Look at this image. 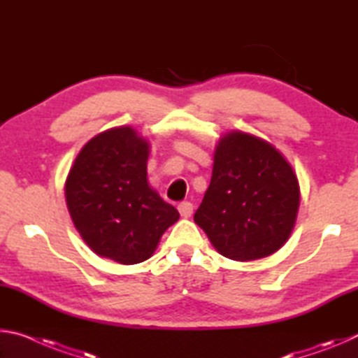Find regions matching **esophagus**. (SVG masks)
I'll return each instance as SVG.
<instances>
[{
    "label": "esophagus",
    "mask_w": 358,
    "mask_h": 358,
    "mask_svg": "<svg viewBox=\"0 0 358 358\" xmlns=\"http://www.w3.org/2000/svg\"><path fill=\"white\" fill-rule=\"evenodd\" d=\"M178 211L183 217H189L192 215V203L191 202L178 203Z\"/></svg>",
    "instance_id": "obj_1"
}]
</instances>
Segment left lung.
<instances>
[{"label":"left lung","mask_w":358,"mask_h":358,"mask_svg":"<svg viewBox=\"0 0 358 358\" xmlns=\"http://www.w3.org/2000/svg\"><path fill=\"white\" fill-rule=\"evenodd\" d=\"M299 205V180L280 151L232 131L217 142L210 186L194 221L217 252L245 262L286 243Z\"/></svg>","instance_id":"obj_1"}]
</instances>
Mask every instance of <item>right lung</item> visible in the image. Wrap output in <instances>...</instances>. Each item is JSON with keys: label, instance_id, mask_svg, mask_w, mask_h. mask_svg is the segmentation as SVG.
<instances>
[{"label": "right lung", "instance_id": "obj_1", "mask_svg": "<svg viewBox=\"0 0 358 358\" xmlns=\"http://www.w3.org/2000/svg\"><path fill=\"white\" fill-rule=\"evenodd\" d=\"M148 148L129 126L101 132L82 148L66 180L78 234L98 256L118 264L147 260L180 217L148 186Z\"/></svg>", "mask_w": 358, "mask_h": 358}]
</instances>
